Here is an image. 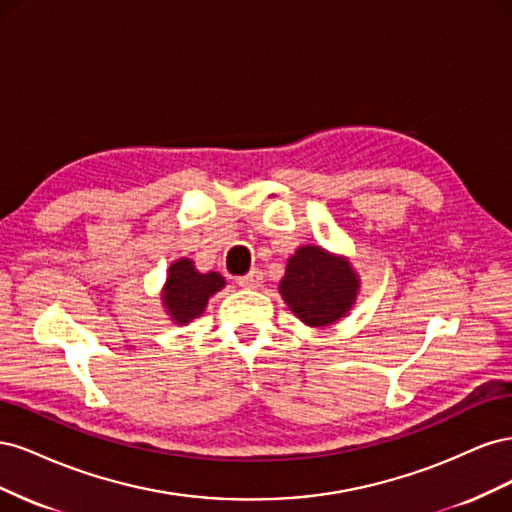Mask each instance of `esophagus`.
Masks as SVG:
<instances>
[{
  "instance_id": "esophagus-1",
  "label": "esophagus",
  "mask_w": 512,
  "mask_h": 512,
  "mask_svg": "<svg viewBox=\"0 0 512 512\" xmlns=\"http://www.w3.org/2000/svg\"><path fill=\"white\" fill-rule=\"evenodd\" d=\"M237 284L241 286V288H260L262 286V273L260 271H250L247 275H243V277H239L237 280Z\"/></svg>"
}]
</instances>
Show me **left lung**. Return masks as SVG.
I'll return each instance as SVG.
<instances>
[{
  "instance_id": "8db88e82",
  "label": "left lung",
  "mask_w": 512,
  "mask_h": 512,
  "mask_svg": "<svg viewBox=\"0 0 512 512\" xmlns=\"http://www.w3.org/2000/svg\"><path fill=\"white\" fill-rule=\"evenodd\" d=\"M277 290L303 324L324 329L350 314L359 297L361 277L348 256L309 243L297 247V252L288 258Z\"/></svg>"
}]
</instances>
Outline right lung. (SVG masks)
Returning <instances> with one entry per match:
<instances>
[{
	"instance_id": "add662e5",
	"label": "right lung",
	"mask_w": 512,
	"mask_h": 512,
	"mask_svg": "<svg viewBox=\"0 0 512 512\" xmlns=\"http://www.w3.org/2000/svg\"><path fill=\"white\" fill-rule=\"evenodd\" d=\"M226 286L218 271L200 273L190 258H177L166 271V282L160 292L166 316L179 327L205 314V307L215 292Z\"/></svg>"
}]
</instances>
